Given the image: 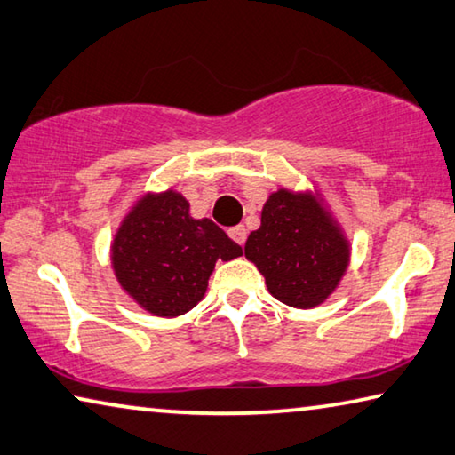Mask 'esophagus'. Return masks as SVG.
<instances>
[{
    "instance_id": "obj_1",
    "label": "esophagus",
    "mask_w": 455,
    "mask_h": 455,
    "mask_svg": "<svg viewBox=\"0 0 455 455\" xmlns=\"http://www.w3.org/2000/svg\"><path fill=\"white\" fill-rule=\"evenodd\" d=\"M228 235H230V239H233L235 243H239V244H244V241H247V228H244L243 225L230 228Z\"/></svg>"
}]
</instances>
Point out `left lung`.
Listing matches in <instances>:
<instances>
[{"mask_svg": "<svg viewBox=\"0 0 455 455\" xmlns=\"http://www.w3.org/2000/svg\"><path fill=\"white\" fill-rule=\"evenodd\" d=\"M350 241L320 192L279 188L249 235L244 257L281 304L314 309L338 290L350 265Z\"/></svg>", "mask_w": 455, "mask_h": 455, "instance_id": "left-lung-1", "label": "left lung"}]
</instances>
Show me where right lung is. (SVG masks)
Wrapping results in <instances>:
<instances>
[{
	"label": "right lung",
	"instance_id": "right-lung-1",
	"mask_svg": "<svg viewBox=\"0 0 455 455\" xmlns=\"http://www.w3.org/2000/svg\"><path fill=\"white\" fill-rule=\"evenodd\" d=\"M243 249L211 219H194L182 192H143L111 239L121 290L156 318H178L204 298L216 261Z\"/></svg>",
	"mask_w": 455,
	"mask_h": 455
}]
</instances>
